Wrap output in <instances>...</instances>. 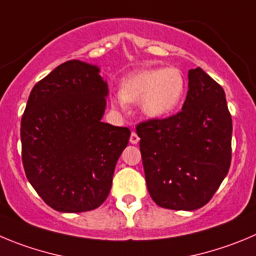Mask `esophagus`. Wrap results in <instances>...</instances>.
<instances>
[{
	"instance_id": "1",
	"label": "esophagus",
	"mask_w": 256,
	"mask_h": 256,
	"mask_svg": "<svg viewBox=\"0 0 256 256\" xmlns=\"http://www.w3.org/2000/svg\"><path fill=\"white\" fill-rule=\"evenodd\" d=\"M138 140H140V137L137 136V133L136 132H132L130 133V142L132 144H137Z\"/></svg>"
}]
</instances>
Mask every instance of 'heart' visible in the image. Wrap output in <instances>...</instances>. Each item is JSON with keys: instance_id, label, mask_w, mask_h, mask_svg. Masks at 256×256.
Returning <instances> with one entry per match:
<instances>
[{"instance_id": "b5f03b06", "label": "heart", "mask_w": 256, "mask_h": 256, "mask_svg": "<svg viewBox=\"0 0 256 256\" xmlns=\"http://www.w3.org/2000/svg\"><path fill=\"white\" fill-rule=\"evenodd\" d=\"M185 91V78L180 70H144L123 80L119 95L112 99L114 109L123 110L126 102H140V109L151 118L171 112L182 102Z\"/></svg>"}]
</instances>
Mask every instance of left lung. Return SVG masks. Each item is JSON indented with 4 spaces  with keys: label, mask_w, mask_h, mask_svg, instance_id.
I'll return each instance as SVG.
<instances>
[{
    "label": "left lung",
    "mask_w": 256,
    "mask_h": 256,
    "mask_svg": "<svg viewBox=\"0 0 256 256\" xmlns=\"http://www.w3.org/2000/svg\"><path fill=\"white\" fill-rule=\"evenodd\" d=\"M188 78L179 112L136 126L148 193L168 210L207 204L231 165L232 119L224 88L200 67Z\"/></svg>",
    "instance_id": "left-lung-1"
}]
</instances>
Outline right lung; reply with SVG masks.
Masks as SVG:
<instances>
[{"instance_id": "1", "label": "right lung", "mask_w": 256, "mask_h": 256, "mask_svg": "<svg viewBox=\"0 0 256 256\" xmlns=\"http://www.w3.org/2000/svg\"><path fill=\"white\" fill-rule=\"evenodd\" d=\"M106 82L96 66L67 60L35 84L21 118V157L39 196L60 212L100 207L130 140L102 123Z\"/></svg>"}]
</instances>
